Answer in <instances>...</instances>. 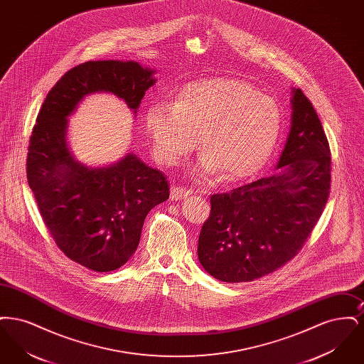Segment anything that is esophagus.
<instances>
[{
  "label": "esophagus",
  "instance_id": "obj_1",
  "mask_svg": "<svg viewBox=\"0 0 364 364\" xmlns=\"http://www.w3.org/2000/svg\"><path fill=\"white\" fill-rule=\"evenodd\" d=\"M192 192L190 190H187L184 187H178V186H173L171 188V198H172V200H180V199L188 196Z\"/></svg>",
  "mask_w": 364,
  "mask_h": 364
}]
</instances>
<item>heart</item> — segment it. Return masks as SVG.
Here are the masks:
<instances>
[{
    "instance_id": "heart-1",
    "label": "heart",
    "mask_w": 364,
    "mask_h": 364,
    "mask_svg": "<svg viewBox=\"0 0 364 364\" xmlns=\"http://www.w3.org/2000/svg\"><path fill=\"white\" fill-rule=\"evenodd\" d=\"M144 124L154 156L173 165L198 146L200 177L224 173L237 181L258 173L272 156L282 125L277 102L237 79H206L184 87L173 105L153 104Z\"/></svg>"
}]
</instances>
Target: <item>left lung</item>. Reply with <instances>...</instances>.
Here are the masks:
<instances>
[{
  "instance_id": "8db88e82",
  "label": "left lung",
  "mask_w": 364,
  "mask_h": 364,
  "mask_svg": "<svg viewBox=\"0 0 364 364\" xmlns=\"http://www.w3.org/2000/svg\"><path fill=\"white\" fill-rule=\"evenodd\" d=\"M292 92V124L277 173L210 198L198 257L220 281H254L284 266L301 250L326 206L329 141L310 100L300 88Z\"/></svg>"
}]
</instances>
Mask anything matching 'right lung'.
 <instances>
[{
  "label": "right lung",
  "instance_id": "1",
  "mask_svg": "<svg viewBox=\"0 0 364 364\" xmlns=\"http://www.w3.org/2000/svg\"><path fill=\"white\" fill-rule=\"evenodd\" d=\"M156 70L135 61H88L68 70L49 91L35 124L27 180L57 247L94 272L125 264L138 248L146 215L169 198L162 172L132 153L88 168L67 146L68 116L92 92H112L135 113Z\"/></svg>",
  "mask_w": 364,
  "mask_h": 364
}]
</instances>
